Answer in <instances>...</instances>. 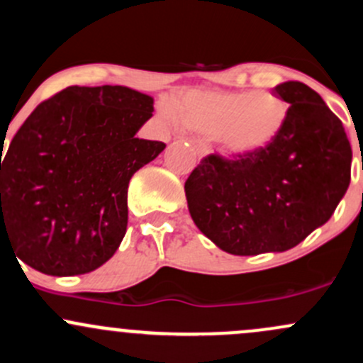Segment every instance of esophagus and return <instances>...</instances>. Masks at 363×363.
Here are the masks:
<instances>
[{
	"mask_svg": "<svg viewBox=\"0 0 363 363\" xmlns=\"http://www.w3.org/2000/svg\"><path fill=\"white\" fill-rule=\"evenodd\" d=\"M190 145L194 147V150H196V154L199 155V157H204V155H208V143L204 142V140L201 138H192L190 140Z\"/></svg>",
	"mask_w": 363,
	"mask_h": 363,
	"instance_id": "esophagus-1",
	"label": "esophagus"
}]
</instances>
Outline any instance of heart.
<instances>
[{
    "instance_id": "heart-1",
    "label": "heart",
    "mask_w": 363,
    "mask_h": 363,
    "mask_svg": "<svg viewBox=\"0 0 363 363\" xmlns=\"http://www.w3.org/2000/svg\"><path fill=\"white\" fill-rule=\"evenodd\" d=\"M287 114L286 100L270 91H196L174 111L183 128L213 135L230 155H251L270 147L282 133Z\"/></svg>"
}]
</instances>
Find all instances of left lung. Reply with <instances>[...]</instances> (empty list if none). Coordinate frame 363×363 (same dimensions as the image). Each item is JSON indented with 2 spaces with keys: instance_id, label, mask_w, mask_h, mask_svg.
<instances>
[{
  "instance_id": "1",
  "label": "left lung",
  "mask_w": 363,
  "mask_h": 363,
  "mask_svg": "<svg viewBox=\"0 0 363 363\" xmlns=\"http://www.w3.org/2000/svg\"><path fill=\"white\" fill-rule=\"evenodd\" d=\"M289 104L275 142L251 155L209 154L185 182L197 228L235 256L282 252L333 216L352 180V147L339 118L299 81L274 88Z\"/></svg>"
}]
</instances>
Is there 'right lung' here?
I'll list each match as a JSON object with an SVG mask.
<instances>
[{"label":"right lung","instance_id":"1","mask_svg":"<svg viewBox=\"0 0 363 363\" xmlns=\"http://www.w3.org/2000/svg\"><path fill=\"white\" fill-rule=\"evenodd\" d=\"M152 112V96L111 84L69 86L38 105L1 162V247L55 277L111 259L131 177L166 147L135 136Z\"/></svg>","mask_w":363,"mask_h":363}]
</instances>
